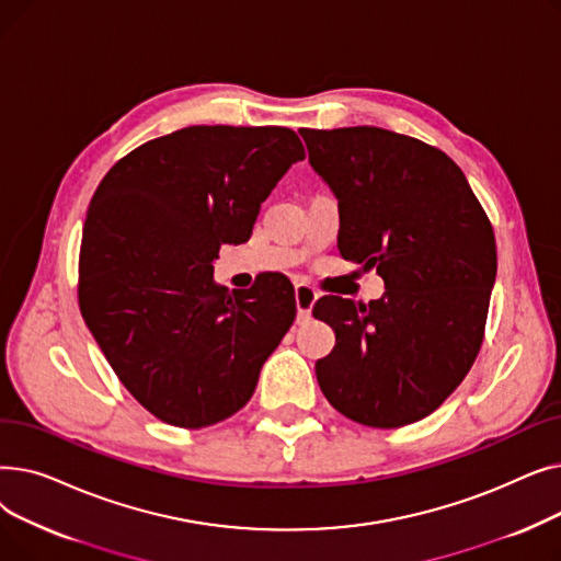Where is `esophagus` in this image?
Instances as JSON below:
<instances>
[{
    "mask_svg": "<svg viewBox=\"0 0 561 561\" xmlns=\"http://www.w3.org/2000/svg\"><path fill=\"white\" fill-rule=\"evenodd\" d=\"M318 300V293L309 284L296 286V307H298V322H307L311 318L313 302Z\"/></svg>",
    "mask_w": 561,
    "mask_h": 561,
    "instance_id": "34e87169",
    "label": "esophagus"
}]
</instances>
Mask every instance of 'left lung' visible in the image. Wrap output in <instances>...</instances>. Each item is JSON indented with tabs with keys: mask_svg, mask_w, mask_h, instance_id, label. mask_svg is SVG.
<instances>
[{
	"mask_svg": "<svg viewBox=\"0 0 561 561\" xmlns=\"http://www.w3.org/2000/svg\"><path fill=\"white\" fill-rule=\"evenodd\" d=\"M311 168L339 199V250L375 268L368 305L320 298L336 334L316 362L320 391L350 421L402 427L430 416L473 366L495 282L493 227L459 165L379 127L300 129Z\"/></svg>",
	"mask_w": 561,
	"mask_h": 561,
	"instance_id": "8db88e82",
	"label": "left lung"
}]
</instances>
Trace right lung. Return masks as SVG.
Instances as JSON below:
<instances>
[{
    "label": "right lung",
    "instance_id": "add662e5",
    "mask_svg": "<svg viewBox=\"0 0 561 561\" xmlns=\"http://www.w3.org/2000/svg\"><path fill=\"white\" fill-rule=\"evenodd\" d=\"M305 159L286 127L195 125L147 140L98 186L83 222L79 309L125 389L159 421L199 430L248 404L296 320L293 286L214 282L222 243Z\"/></svg>",
    "mask_w": 561,
    "mask_h": 561
}]
</instances>
